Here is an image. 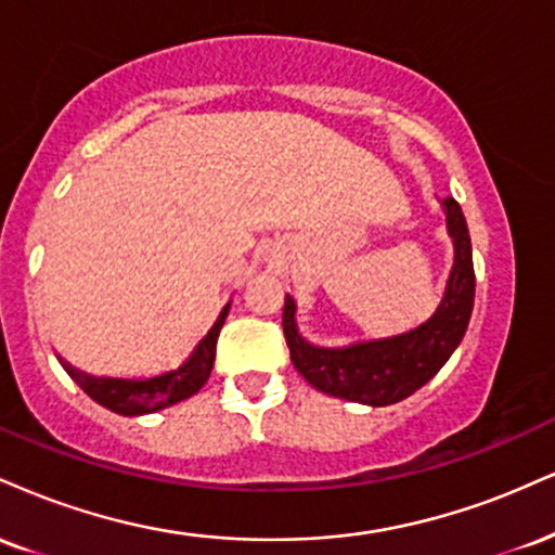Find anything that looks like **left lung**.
Returning a JSON list of instances; mask_svg holds the SVG:
<instances>
[{"mask_svg":"<svg viewBox=\"0 0 555 555\" xmlns=\"http://www.w3.org/2000/svg\"><path fill=\"white\" fill-rule=\"evenodd\" d=\"M442 206L447 232L455 245V263L437 312L418 328L377 341L338 346V349L315 346L299 336L295 320L297 305L286 295L282 325L292 364L315 390L364 405L398 403L429 383L463 341L476 299L473 248L460 204L455 198H444Z\"/></svg>","mask_w":555,"mask_h":555,"instance_id":"obj_1","label":"left lung"}]
</instances>
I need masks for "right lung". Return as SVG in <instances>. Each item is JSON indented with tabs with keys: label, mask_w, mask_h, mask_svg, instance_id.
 <instances>
[{
	"label": "right lung",
	"mask_w": 555,
	"mask_h": 555,
	"mask_svg": "<svg viewBox=\"0 0 555 555\" xmlns=\"http://www.w3.org/2000/svg\"><path fill=\"white\" fill-rule=\"evenodd\" d=\"M227 312H230V302L224 305L217 323H214L211 331L198 341L191 357L185 359L178 370L163 372V375L142 379L95 377L77 370V366H72L69 362H64L62 357H59V362H62L66 375L75 379L95 403L105 405V409H111L113 413H121V416H144V413L168 409V405L180 403V400L191 398L193 392L202 390L204 383L211 375L214 357H217V338L224 325Z\"/></svg>",
	"instance_id": "1"
}]
</instances>
